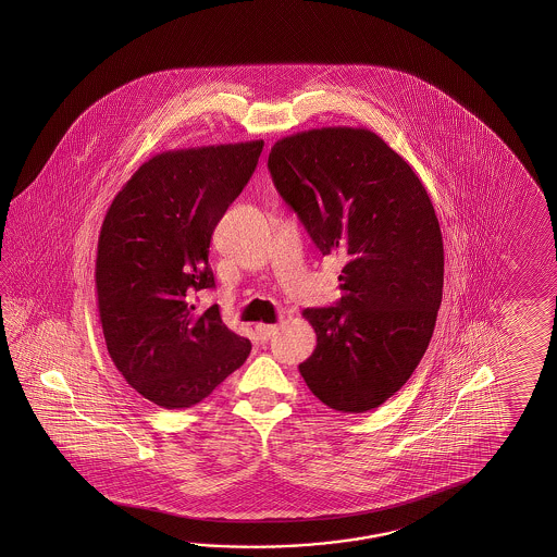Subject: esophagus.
I'll list each match as a JSON object with an SVG mask.
<instances>
[{
  "label": "esophagus",
  "instance_id": "1",
  "mask_svg": "<svg viewBox=\"0 0 557 557\" xmlns=\"http://www.w3.org/2000/svg\"><path fill=\"white\" fill-rule=\"evenodd\" d=\"M276 331H278V324H257V336L261 343H267Z\"/></svg>",
  "mask_w": 557,
  "mask_h": 557
}]
</instances>
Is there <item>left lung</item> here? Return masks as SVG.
I'll return each mask as SVG.
<instances>
[{
	"mask_svg": "<svg viewBox=\"0 0 557 557\" xmlns=\"http://www.w3.org/2000/svg\"><path fill=\"white\" fill-rule=\"evenodd\" d=\"M269 171L320 252L346 259L341 300L302 312L317 348L300 376L336 412L379 408L420 364L442 302L444 245L426 189L362 127L283 137Z\"/></svg>",
	"mask_w": 557,
	"mask_h": 557,
	"instance_id": "8db88e82",
	"label": "left lung"
}]
</instances>
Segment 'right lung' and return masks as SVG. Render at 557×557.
<instances>
[{"instance_id": "obj_1", "label": "right lung", "mask_w": 557, "mask_h": 557, "mask_svg": "<svg viewBox=\"0 0 557 557\" xmlns=\"http://www.w3.org/2000/svg\"><path fill=\"white\" fill-rule=\"evenodd\" d=\"M264 141L209 145L154 154L107 209L95 261L107 352L143 398L178 410L201 403L250 355L226 329L213 288L214 226L249 183Z\"/></svg>"}]
</instances>
